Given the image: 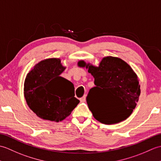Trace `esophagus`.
<instances>
[{"mask_svg":"<svg viewBox=\"0 0 161 161\" xmlns=\"http://www.w3.org/2000/svg\"><path fill=\"white\" fill-rule=\"evenodd\" d=\"M80 101L81 103H84V102L86 101V95H84V96H83V97L80 98Z\"/></svg>","mask_w":161,"mask_h":161,"instance_id":"1","label":"esophagus"}]
</instances>
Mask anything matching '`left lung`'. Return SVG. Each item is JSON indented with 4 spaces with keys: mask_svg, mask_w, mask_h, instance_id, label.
I'll list each match as a JSON object with an SVG mask.
<instances>
[{
    "mask_svg": "<svg viewBox=\"0 0 161 161\" xmlns=\"http://www.w3.org/2000/svg\"><path fill=\"white\" fill-rule=\"evenodd\" d=\"M78 66L86 67L94 78L96 87L87 96L89 109L101 123L112 125L126 120L136 106L141 88L137 74L119 57L106 56L98 66L83 60Z\"/></svg>",
    "mask_w": 161,
    "mask_h": 161,
    "instance_id": "left-lung-1",
    "label": "left lung"
}]
</instances>
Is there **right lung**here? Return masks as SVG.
Returning <instances> with one entry per match:
<instances>
[{"label":"right lung","instance_id":"obj_1","mask_svg":"<svg viewBox=\"0 0 161 161\" xmlns=\"http://www.w3.org/2000/svg\"><path fill=\"white\" fill-rule=\"evenodd\" d=\"M66 69L57 58L41 60L27 73L24 96L29 108L43 120L58 123L69 116L79 103L74 84L60 74Z\"/></svg>","mask_w":161,"mask_h":161}]
</instances>
